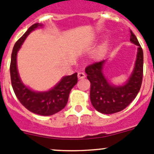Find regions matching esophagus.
Returning <instances> with one entry per match:
<instances>
[{
  "label": "esophagus",
  "instance_id": "34e87169",
  "mask_svg": "<svg viewBox=\"0 0 154 154\" xmlns=\"http://www.w3.org/2000/svg\"><path fill=\"white\" fill-rule=\"evenodd\" d=\"M78 78L79 79H83L85 78V74L84 72H78Z\"/></svg>",
  "mask_w": 154,
  "mask_h": 154
}]
</instances>
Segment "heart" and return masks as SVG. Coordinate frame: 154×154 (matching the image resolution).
I'll list each match as a JSON object with an SVG mask.
<instances>
[{
  "label": "heart",
  "instance_id": "obj_1",
  "mask_svg": "<svg viewBox=\"0 0 154 154\" xmlns=\"http://www.w3.org/2000/svg\"><path fill=\"white\" fill-rule=\"evenodd\" d=\"M105 48H106V44L105 43L102 44L101 45H100L99 48H98L97 49L94 51V57L96 58L100 57L103 54V53H104Z\"/></svg>",
  "mask_w": 154,
  "mask_h": 154
}]
</instances>
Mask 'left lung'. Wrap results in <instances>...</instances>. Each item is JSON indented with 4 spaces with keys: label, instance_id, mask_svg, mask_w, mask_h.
<instances>
[{
    "label": "left lung",
    "instance_id": "1",
    "mask_svg": "<svg viewBox=\"0 0 154 154\" xmlns=\"http://www.w3.org/2000/svg\"><path fill=\"white\" fill-rule=\"evenodd\" d=\"M130 32V42L137 45V53L134 69L125 84L114 85L108 82L103 72L106 60L91 64L85 69L87 79L91 82V101L94 109L101 113L122 111L132 102L140 91L143 79V50L136 36L131 31Z\"/></svg>",
    "mask_w": 154,
    "mask_h": 154
}]
</instances>
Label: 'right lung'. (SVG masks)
Segmentation results:
<instances>
[{
    "label": "right lung",
    "mask_w": 154,
    "mask_h": 154,
    "mask_svg": "<svg viewBox=\"0 0 154 154\" xmlns=\"http://www.w3.org/2000/svg\"><path fill=\"white\" fill-rule=\"evenodd\" d=\"M42 26L43 25L40 23L32 25L16 42L11 55L10 78L16 96L26 109L41 116H51L65 107L72 88L78 82V78L77 72L71 75L64 76L56 85L48 91H35L31 90L21 81L17 69V53L27 36L32 31L37 28L42 27Z\"/></svg>",
    "instance_id": "add662e5"
}]
</instances>
